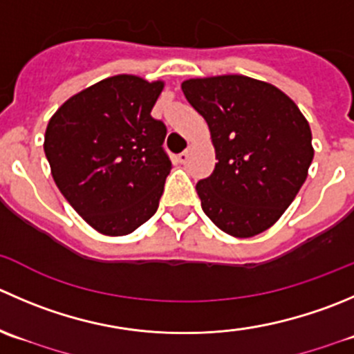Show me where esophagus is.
<instances>
[{
  "label": "esophagus",
  "instance_id": "esophagus-1",
  "mask_svg": "<svg viewBox=\"0 0 354 354\" xmlns=\"http://www.w3.org/2000/svg\"><path fill=\"white\" fill-rule=\"evenodd\" d=\"M190 156H192L190 150H185V152H181L180 156H178V160H180L181 164H187L188 160H190Z\"/></svg>",
  "mask_w": 354,
  "mask_h": 354
}]
</instances>
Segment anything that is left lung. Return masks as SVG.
Here are the masks:
<instances>
[{"mask_svg": "<svg viewBox=\"0 0 354 354\" xmlns=\"http://www.w3.org/2000/svg\"><path fill=\"white\" fill-rule=\"evenodd\" d=\"M181 90L207 121L218 159L197 183L202 209L236 239L263 233L308 178L315 150L306 118L277 86L247 75L187 79Z\"/></svg>", "mask_w": 354, "mask_h": 354, "instance_id": "left-lung-1", "label": "left lung"}]
</instances>
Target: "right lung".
Wrapping results in <instances>:
<instances>
[{"label": "right lung", "mask_w": 354, "mask_h": 354, "mask_svg": "<svg viewBox=\"0 0 354 354\" xmlns=\"http://www.w3.org/2000/svg\"><path fill=\"white\" fill-rule=\"evenodd\" d=\"M164 81L119 74L79 91L51 115L44 153L74 211L109 236L135 232L159 207L171 160L166 126L150 115Z\"/></svg>", "instance_id": "1"}]
</instances>
